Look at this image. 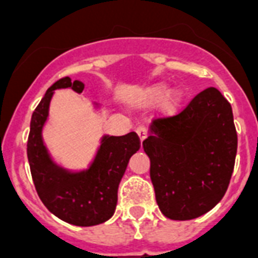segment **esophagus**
I'll list each match as a JSON object with an SVG mask.
<instances>
[{"instance_id":"1","label":"esophagus","mask_w":258,"mask_h":258,"mask_svg":"<svg viewBox=\"0 0 258 258\" xmlns=\"http://www.w3.org/2000/svg\"><path fill=\"white\" fill-rule=\"evenodd\" d=\"M137 134L138 137H139V139H141V142H143L146 139V137H147V130H146L145 127H138Z\"/></svg>"}]
</instances>
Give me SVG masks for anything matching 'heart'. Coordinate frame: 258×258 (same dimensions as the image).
Segmentation results:
<instances>
[{
	"mask_svg": "<svg viewBox=\"0 0 258 258\" xmlns=\"http://www.w3.org/2000/svg\"><path fill=\"white\" fill-rule=\"evenodd\" d=\"M183 95L179 89L169 92V86L166 83H157L142 92L141 101L146 105H154L162 101V112L166 115H174L180 107Z\"/></svg>",
	"mask_w": 258,
	"mask_h": 258,
	"instance_id": "1",
	"label": "heart"
}]
</instances>
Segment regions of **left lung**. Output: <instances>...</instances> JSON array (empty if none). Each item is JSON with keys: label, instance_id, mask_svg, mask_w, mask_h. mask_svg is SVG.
Here are the masks:
<instances>
[{"label": "left lung", "instance_id": "8db88e82", "mask_svg": "<svg viewBox=\"0 0 258 258\" xmlns=\"http://www.w3.org/2000/svg\"><path fill=\"white\" fill-rule=\"evenodd\" d=\"M143 150L162 214L175 221L204 216L222 200L234 169L232 105L206 88L178 115L155 119Z\"/></svg>", "mask_w": 258, "mask_h": 258}]
</instances>
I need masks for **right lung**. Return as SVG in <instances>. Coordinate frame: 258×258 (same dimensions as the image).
<instances>
[{
	"label": "right lung",
	"instance_id": "add662e5",
	"mask_svg": "<svg viewBox=\"0 0 258 258\" xmlns=\"http://www.w3.org/2000/svg\"><path fill=\"white\" fill-rule=\"evenodd\" d=\"M72 88L82 93L84 84L62 78L49 87L36 107L28 138V161L34 187L46 209L60 220L76 226H93L108 221L117 204V187L130 158L141 149L135 133L101 138L100 147L88 169L71 171L52 159L42 141L49 104L56 89Z\"/></svg>",
	"mask_w": 258,
	"mask_h": 258
}]
</instances>
